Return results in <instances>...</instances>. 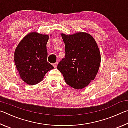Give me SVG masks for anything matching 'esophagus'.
Wrapping results in <instances>:
<instances>
[{
  "instance_id": "1",
  "label": "esophagus",
  "mask_w": 128,
  "mask_h": 128,
  "mask_svg": "<svg viewBox=\"0 0 128 128\" xmlns=\"http://www.w3.org/2000/svg\"><path fill=\"white\" fill-rule=\"evenodd\" d=\"M58 62H56L55 63L53 64V66H54V68H56V67H57V66H58Z\"/></svg>"
}]
</instances>
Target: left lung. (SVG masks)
Listing matches in <instances>:
<instances>
[{"mask_svg":"<svg viewBox=\"0 0 128 128\" xmlns=\"http://www.w3.org/2000/svg\"><path fill=\"white\" fill-rule=\"evenodd\" d=\"M61 35L66 56L57 68L68 85L81 89L96 77L101 61L100 51L93 36L87 33Z\"/></svg>","mask_w":128,"mask_h":128,"instance_id":"1","label":"left lung"}]
</instances>
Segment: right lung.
I'll list each match as a JSON object with an SVG mask.
<instances>
[{
  "label": "right lung",
  "instance_id": "1",
  "mask_svg": "<svg viewBox=\"0 0 128 128\" xmlns=\"http://www.w3.org/2000/svg\"><path fill=\"white\" fill-rule=\"evenodd\" d=\"M48 38L47 34L30 32L15 50L14 61L16 69L21 80L28 85L38 84L47 72L54 69L47 61L46 45Z\"/></svg>",
  "mask_w": 128,
  "mask_h": 128
}]
</instances>
